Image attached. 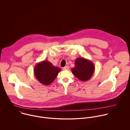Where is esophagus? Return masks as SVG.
<instances>
[{"instance_id": "esophagus-1", "label": "esophagus", "mask_w": 130, "mask_h": 130, "mask_svg": "<svg viewBox=\"0 0 130 130\" xmlns=\"http://www.w3.org/2000/svg\"><path fill=\"white\" fill-rule=\"evenodd\" d=\"M63 70H68L69 69V66H66L63 67Z\"/></svg>"}]
</instances>
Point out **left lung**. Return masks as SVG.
Returning <instances> with one entry per match:
<instances>
[{"instance_id": "8db88e82", "label": "left lung", "mask_w": 130, "mask_h": 130, "mask_svg": "<svg viewBox=\"0 0 130 130\" xmlns=\"http://www.w3.org/2000/svg\"><path fill=\"white\" fill-rule=\"evenodd\" d=\"M75 67L71 68L72 73L80 80H89L95 71V65L92 61L84 58H78L75 61Z\"/></svg>"}]
</instances>
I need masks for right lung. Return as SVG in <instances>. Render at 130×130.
I'll list each match as a JSON object with an SVG mask.
<instances>
[{
	"instance_id": "obj_1",
	"label": "right lung",
	"mask_w": 130,
	"mask_h": 130,
	"mask_svg": "<svg viewBox=\"0 0 130 130\" xmlns=\"http://www.w3.org/2000/svg\"><path fill=\"white\" fill-rule=\"evenodd\" d=\"M34 69L35 78L45 85L50 84L61 70V68L53 66L51 63L45 60L37 63Z\"/></svg>"
}]
</instances>
